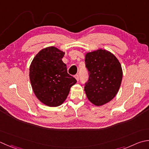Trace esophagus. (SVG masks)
<instances>
[{
    "mask_svg": "<svg viewBox=\"0 0 149 149\" xmlns=\"http://www.w3.org/2000/svg\"><path fill=\"white\" fill-rule=\"evenodd\" d=\"M74 77H75V79H76V80H77V81H79V76L78 74L75 75H74Z\"/></svg>",
    "mask_w": 149,
    "mask_h": 149,
    "instance_id": "obj_1",
    "label": "esophagus"
}]
</instances>
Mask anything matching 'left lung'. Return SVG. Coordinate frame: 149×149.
<instances>
[{"mask_svg": "<svg viewBox=\"0 0 149 149\" xmlns=\"http://www.w3.org/2000/svg\"><path fill=\"white\" fill-rule=\"evenodd\" d=\"M84 61L89 74L84 86L87 98L95 106L109 103L120 88L123 77L120 63L111 52L102 49L87 53Z\"/></svg>", "mask_w": 149, "mask_h": 149, "instance_id": "left-lung-1", "label": "left lung"}]
</instances>
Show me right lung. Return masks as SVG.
Segmentation results:
<instances>
[{
	"mask_svg": "<svg viewBox=\"0 0 149 149\" xmlns=\"http://www.w3.org/2000/svg\"><path fill=\"white\" fill-rule=\"evenodd\" d=\"M65 52L54 46L41 49L30 66L32 89L38 100L48 107L63 103L77 81L67 72L62 61Z\"/></svg>",
	"mask_w": 149,
	"mask_h": 149,
	"instance_id": "1",
	"label": "right lung"
}]
</instances>
